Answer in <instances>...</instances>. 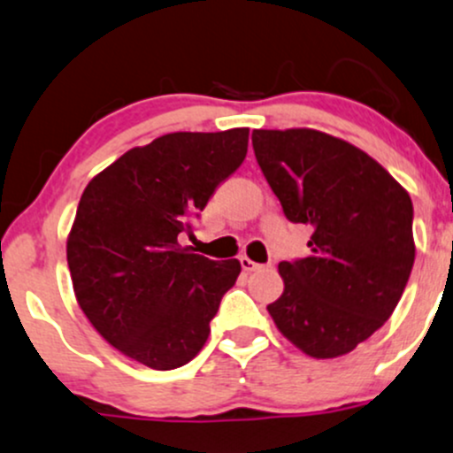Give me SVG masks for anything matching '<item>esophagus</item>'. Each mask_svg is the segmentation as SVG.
Instances as JSON below:
<instances>
[{
    "label": "esophagus",
    "mask_w": 453,
    "mask_h": 453,
    "mask_svg": "<svg viewBox=\"0 0 453 453\" xmlns=\"http://www.w3.org/2000/svg\"><path fill=\"white\" fill-rule=\"evenodd\" d=\"M238 262H241L242 271H247V273H251V271H257V268H262V265H257V262H253L251 257H247V256L238 257Z\"/></svg>",
    "instance_id": "34e87169"
}]
</instances>
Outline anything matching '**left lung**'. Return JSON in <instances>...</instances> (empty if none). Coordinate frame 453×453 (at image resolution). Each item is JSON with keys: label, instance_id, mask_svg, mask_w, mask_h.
Instances as JSON below:
<instances>
[{"label": "left lung", "instance_id": "8db88e82", "mask_svg": "<svg viewBox=\"0 0 453 453\" xmlns=\"http://www.w3.org/2000/svg\"><path fill=\"white\" fill-rule=\"evenodd\" d=\"M251 142L286 217L314 227L310 256L280 262L283 292L268 314L305 355H348L389 320L411 277V196L370 154L329 133L260 128Z\"/></svg>", "mask_w": 453, "mask_h": 453}]
</instances>
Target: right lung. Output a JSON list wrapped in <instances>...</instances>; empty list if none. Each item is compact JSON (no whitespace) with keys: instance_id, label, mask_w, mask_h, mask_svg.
<instances>
[{"instance_id":"1","label":"right lung","mask_w":453,"mask_h":453,"mask_svg":"<svg viewBox=\"0 0 453 453\" xmlns=\"http://www.w3.org/2000/svg\"><path fill=\"white\" fill-rule=\"evenodd\" d=\"M250 128L167 133L88 182L66 241L74 299L128 359L173 370L202 350L241 262L182 247L191 217L247 157Z\"/></svg>"}]
</instances>
